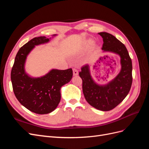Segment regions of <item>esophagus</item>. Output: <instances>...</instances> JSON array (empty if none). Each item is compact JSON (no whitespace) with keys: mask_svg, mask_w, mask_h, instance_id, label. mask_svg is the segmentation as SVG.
<instances>
[{"mask_svg":"<svg viewBox=\"0 0 149 149\" xmlns=\"http://www.w3.org/2000/svg\"><path fill=\"white\" fill-rule=\"evenodd\" d=\"M73 73L74 76H78V71L77 70L75 69V68L73 69Z\"/></svg>","mask_w":149,"mask_h":149,"instance_id":"1","label":"esophagus"}]
</instances>
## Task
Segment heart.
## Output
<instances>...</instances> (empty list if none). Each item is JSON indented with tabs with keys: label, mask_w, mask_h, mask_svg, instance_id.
Listing matches in <instances>:
<instances>
[{
	"label": "heart",
	"mask_w": 149,
	"mask_h": 149,
	"mask_svg": "<svg viewBox=\"0 0 149 149\" xmlns=\"http://www.w3.org/2000/svg\"><path fill=\"white\" fill-rule=\"evenodd\" d=\"M94 44V40L91 39H89L86 40L84 42L83 45V50H88L89 48H91Z\"/></svg>",
	"instance_id": "1"
}]
</instances>
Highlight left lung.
<instances>
[{
  "instance_id": "1",
  "label": "left lung",
  "mask_w": 149,
  "mask_h": 149,
  "mask_svg": "<svg viewBox=\"0 0 149 149\" xmlns=\"http://www.w3.org/2000/svg\"><path fill=\"white\" fill-rule=\"evenodd\" d=\"M98 34L103 38L102 50L120 56V73L105 85H99L94 82L90 74L88 65L81 68L79 75L83 81V92L86 101L98 110L108 111L119 104L128 94L132 83V65L127 49L123 43L107 32Z\"/></svg>"
}]
</instances>
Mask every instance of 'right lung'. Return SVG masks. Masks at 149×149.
I'll return each mask as SVG.
<instances>
[{
    "label": "right lung",
    "instance_id": "1",
    "mask_svg": "<svg viewBox=\"0 0 149 149\" xmlns=\"http://www.w3.org/2000/svg\"><path fill=\"white\" fill-rule=\"evenodd\" d=\"M49 39L35 37L22 47L11 71L13 93L18 101L29 111L38 114L50 113L56 109L61 100V86L69 83L73 76L71 68L53 69L40 78H31L25 73V63L29 53L35 45L48 43Z\"/></svg>",
    "mask_w": 149,
    "mask_h": 149
}]
</instances>
